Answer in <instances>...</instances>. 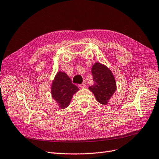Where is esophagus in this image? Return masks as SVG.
<instances>
[{"label": "esophagus", "mask_w": 159, "mask_h": 159, "mask_svg": "<svg viewBox=\"0 0 159 159\" xmlns=\"http://www.w3.org/2000/svg\"><path fill=\"white\" fill-rule=\"evenodd\" d=\"M86 84H86V81H84L83 83L80 85V87H81V88H85V86H86Z\"/></svg>", "instance_id": "esophagus-1"}]
</instances>
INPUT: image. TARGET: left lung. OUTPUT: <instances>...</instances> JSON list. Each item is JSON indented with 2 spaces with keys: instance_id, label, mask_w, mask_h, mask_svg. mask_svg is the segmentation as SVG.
Segmentation results:
<instances>
[{
  "instance_id": "obj_1",
  "label": "left lung",
  "mask_w": 159,
  "mask_h": 159,
  "mask_svg": "<svg viewBox=\"0 0 159 159\" xmlns=\"http://www.w3.org/2000/svg\"><path fill=\"white\" fill-rule=\"evenodd\" d=\"M93 85L89 87L96 97V100L106 105L116 89L114 75L106 66L100 63H94L92 67Z\"/></svg>"
}]
</instances>
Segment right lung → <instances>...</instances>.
Segmentation results:
<instances>
[{
  "mask_svg": "<svg viewBox=\"0 0 159 159\" xmlns=\"http://www.w3.org/2000/svg\"><path fill=\"white\" fill-rule=\"evenodd\" d=\"M78 90L79 88L72 84L71 79L65 72H57L51 85L52 98L62 109L70 105L73 95Z\"/></svg>",
  "mask_w": 159,
  "mask_h": 159,
  "instance_id": "1",
  "label": "right lung"
}]
</instances>
